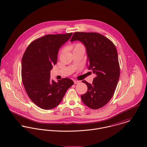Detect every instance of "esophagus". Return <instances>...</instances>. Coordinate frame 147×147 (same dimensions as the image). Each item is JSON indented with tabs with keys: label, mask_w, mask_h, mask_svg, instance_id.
I'll return each mask as SVG.
<instances>
[{
	"label": "esophagus",
	"mask_w": 147,
	"mask_h": 147,
	"mask_svg": "<svg viewBox=\"0 0 147 147\" xmlns=\"http://www.w3.org/2000/svg\"><path fill=\"white\" fill-rule=\"evenodd\" d=\"M74 84H78V83H80V82L78 81V80H74Z\"/></svg>",
	"instance_id": "obj_1"
}]
</instances>
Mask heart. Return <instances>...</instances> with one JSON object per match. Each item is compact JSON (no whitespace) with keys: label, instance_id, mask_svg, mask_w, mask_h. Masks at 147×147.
Instances as JSON below:
<instances>
[{"label":"heart","instance_id":"obj_1","mask_svg":"<svg viewBox=\"0 0 147 147\" xmlns=\"http://www.w3.org/2000/svg\"><path fill=\"white\" fill-rule=\"evenodd\" d=\"M82 47H84L80 43H76L74 45V49H78V48H82Z\"/></svg>","mask_w":147,"mask_h":147}]
</instances>
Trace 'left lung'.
Masks as SVG:
<instances>
[{
	"instance_id": "obj_1",
	"label": "left lung",
	"mask_w": 147,
	"mask_h": 147,
	"mask_svg": "<svg viewBox=\"0 0 147 147\" xmlns=\"http://www.w3.org/2000/svg\"><path fill=\"white\" fill-rule=\"evenodd\" d=\"M75 41L84 44L88 68L96 74L92 84L83 81L88 90L81 98L89 108L100 109L112 98L119 80L120 67L117 49L110 40L97 33L75 32L71 40Z\"/></svg>"
}]
</instances>
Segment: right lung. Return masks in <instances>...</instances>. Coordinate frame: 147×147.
<instances>
[{
  "mask_svg": "<svg viewBox=\"0 0 147 147\" xmlns=\"http://www.w3.org/2000/svg\"><path fill=\"white\" fill-rule=\"evenodd\" d=\"M72 33L47 34L32 42L21 61L22 83L30 99L45 110L59 105L67 89L74 84L68 78L58 82L50 80V70L57 62L59 49Z\"/></svg>",
  "mask_w": 147,
  "mask_h": 147,
  "instance_id": "right-lung-1",
  "label": "right lung"
}]
</instances>
